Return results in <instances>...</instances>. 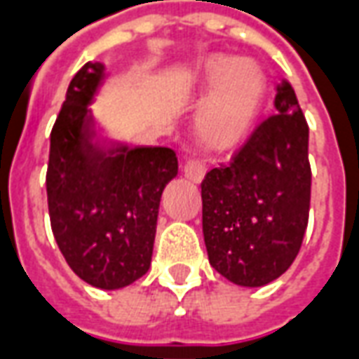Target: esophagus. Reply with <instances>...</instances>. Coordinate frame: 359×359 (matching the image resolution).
<instances>
[{
	"label": "esophagus",
	"mask_w": 359,
	"mask_h": 359,
	"mask_svg": "<svg viewBox=\"0 0 359 359\" xmlns=\"http://www.w3.org/2000/svg\"><path fill=\"white\" fill-rule=\"evenodd\" d=\"M182 172H184V175L189 182H193V184H201L205 174H207V166H205L201 160H187L184 164V168H182Z\"/></svg>",
	"instance_id": "1"
}]
</instances>
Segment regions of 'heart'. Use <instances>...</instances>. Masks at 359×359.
Returning a JSON list of instances; mask_svg holds the SVG:
<instances>
[{
    "instance_id": "heart-1",
    "label": "heart",
    "mask_w": 359,
    "mask_h": 359,
    "mask_svg": "<svg viewBox=\"0 0 359 359\" xmlns=\"http://www.w3.org/2000/svg\"><path fill=\"white\" fill-rule=\"evenodd\" d=\"M193 83L207 94L195 114L199 137L212 149L228 151L248 139L266 100V75L259 63L233 55H210Z\"/></svg>"
}]
</instances>
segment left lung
<instances>
[{"label":"left lung","mask_w":359,"mask_h":359,"mask_svg":"<svg viewBox=\"0 0 359 359\" xmlns=\"http://www.w3.org/2000/svg\"><path fill=\"white\" fill-rule=\"evenodd\" d=\"M274 110L232 164L210 170L201 184L208 261L243 288L265 286L288 271L309 216V127L286 79L276 85Z\"/></svg>","instance_id":"left-lung-1"}]
</instances>
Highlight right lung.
Segmentation results:
<instances>
[{"label":"right lung","mask_w":359,"mask_h":359,"mask_svg":"<svg viewBox=\"0 0 359 359\" xmlns=\"http://www.w3.org/2000/svg\"><path fill=\"white\" fill-rule=\"evenodd\" d=\"M104 79L100 62L71 79L50 137L46 191L71 271L94 288L119 290L151 269L160 197L177 175V156L104 139L90 110Z\"/></svg>","instance_id":"right-lung-1"}]
</instances>
